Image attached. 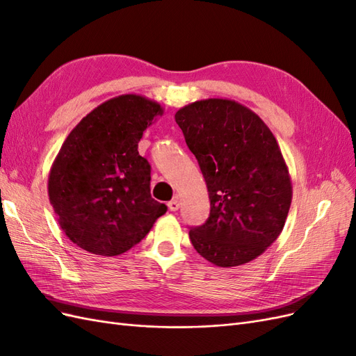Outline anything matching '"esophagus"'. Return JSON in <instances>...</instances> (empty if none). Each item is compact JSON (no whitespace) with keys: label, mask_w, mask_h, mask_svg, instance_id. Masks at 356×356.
<instances>
[{"label":"esophagus","mask_w":356,"mask_h":356,"mask_svg":"<svg viewBox=\"0 0 356 356\" xmlns=\"http://www.w3.org/2000/svg\"><path fill=\"white\" fill-rule=\"evenodd\" d=\"M168 207H169V209H170L172 212L178 211V209H179V200H178V199H172V200L168 203Z\"/></svg>","instance_id":"34e87169"}]
</instances>
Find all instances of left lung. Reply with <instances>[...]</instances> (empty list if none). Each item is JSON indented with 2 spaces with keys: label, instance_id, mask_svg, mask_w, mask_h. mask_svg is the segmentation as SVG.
Segmentation results:
<instances>
[{
  "label": "left lung",
  "instance_id": "left-lung-1",
  "mask_svg": "<svg viewBox=\"0 0 356 356\" xmlns=\"http://www.w3.org/2000/svg\"><path fill=\"white\" fill-rule=\"evenodd\" d=\"M175 122L211 200L207 222L190 230L193 246L218 267L252 261L281 234L293 199L276 138L254 111L232 99L188 104Z\"/></svg>",
  "mask_w": 356,
  "mask_h": 356
}]
</instances>
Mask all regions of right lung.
I'll return each mask as SVG.
<instances>
[{
    "mask_svg": "<svg viewBox=\"0 0 356 356\" xmlns=\"http://www.w3.org/2000/svg\"><path fill=\"white\" fill-rule=\"evenodd\" d=\"M163 106L120 95L81 118L49 174V199L62 232L84 251L118 255L141 242L166 204L149 193V168L138 143Z\"/></svg>",
    "mask_w": 356,
    "mask_h": 356,
    "instance_id": "obj_1",
    "label": "right lung"
}]
</instances>
